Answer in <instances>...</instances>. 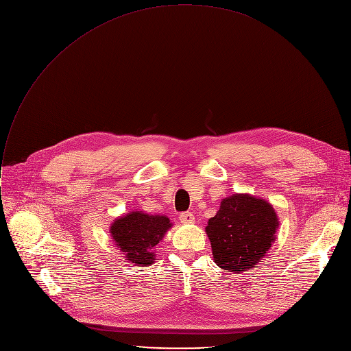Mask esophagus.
I'll use <instances>...</instances> for the list:
<instances>
[{"label": "esophagus", "mask_w": 351, "mask_h": 351, "mask_svg": "<svg viewBox=\"0 0 351 351\" xmlns=\"http://www.w3.org/2000/svg\"><path fill=\"white\" fill-rule=\"evenodd\" d=\"M179 219L182 223H193L194 222V215L191 213H182L179 215Z\"/></svg>", "instance_id": "esophagus-1"}]
</instances>
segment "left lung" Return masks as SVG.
Here are the masks:
<instances>
[{"label":"left lung","mask_w":351,"mask_h":351,"mask_svg":"<svg viewBox=\"0 0 351 351\" xmlns=\"http://www.w3.org/2000/svg\"><path fill=\"white\" fill-rule=\"evenodd\" d=\"M278 226V215L264 198L250 194L223 198L206 228L215 264L237 274L253 268L275 241Z\"/></svg>","instance_id":"left-lung-1"}]
</instances>
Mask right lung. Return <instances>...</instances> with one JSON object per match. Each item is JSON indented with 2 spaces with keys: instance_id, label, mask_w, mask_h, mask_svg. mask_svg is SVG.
<instances>
[{
  "instance_id": "obj_1",
  "label": "right lung",
  "mask_w": 351,
  "mask_h": 351,
  "mask_svg": "<svg viewBox=\"0 0 351 351\" xmlns=\"http://www.w3.org/2000/svg\"><path fill=\"white\" fill-rule=\"evenodd\" d=\"M172 223L165 215H148L143 211H132L117 218L111 228V236L126 260L134 265L147 267L156 260V245L164 239Z\"/></svg>"
}]
</instances>
